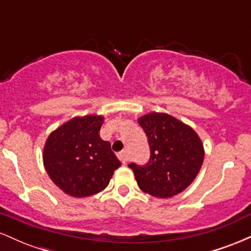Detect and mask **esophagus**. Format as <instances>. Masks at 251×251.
<instances>
[{
	"label": "esophagus",
	"mask_w": 251,
	"mask_h": 251,
	"mask_svg": "<svg viewBox=\"0 0 251 251\" xmlns=\"http://www.w3.org/2000/svg\"><path fill=\"white\" fill-rule=\"evenodd\" d=\"M118 158H119V159L122 160L123 164H126V163H127V160H128L127 152H126L125 150H124V151H122V152H119V153H118Z\"/></svg>",
	"instance_id": "1"
}]
</instances>
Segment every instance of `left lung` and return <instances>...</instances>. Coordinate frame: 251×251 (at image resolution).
<instances>
[{"instance_id":"8db88e82","label":"left lung","mask_w":251,"mask_h":251,"mask_svg":"<svg viewBox=\"0 0 251 251\" xmlns=\"http://www.w3.org/2000/svg\"><path fill=\"white\" fill-rule=\"evenodd\" d=\"M138 123L148 135L151 153L145 165L128 164L138 186L159 198L180 194L194 181L203 164L200 137L190 126L166 113L152 112Z\"/></svg>"}]
</instances>
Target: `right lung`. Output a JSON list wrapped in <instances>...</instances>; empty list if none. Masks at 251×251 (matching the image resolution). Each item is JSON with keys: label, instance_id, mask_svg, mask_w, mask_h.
<instances>
[{"label": "right lung", "instance_id": "add662e5", "mask_svg": "<svg viewBox=\"0 0 251 251\" xmlns=\"http://www.w3.org/2000/svg\"><path fill=\"white\" fill-rule=\"evenodd\" d=\"M101 116L75 117L51 132L43 149L50 179L72 197H88L108 185L122 165L111 144L100 138Z\"/></svg>", "mask_w": 251, "mask_h": 251}]
</instances>
